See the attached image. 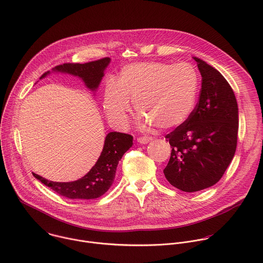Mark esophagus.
I'll return each mask as SVG.
<instances>
[{
    "mask_svg": "<svg viewBox=\"0 0 263 263\" xmlns=\"http://www.w3.org/2000/svg\"><path fill=\"white\" fill-rule=\"evenodd\" d=\"M152 140H153V137H148V136H143V137H138L137 138V141L141 144H146Z\"/></svg>",
    "mask_w": 263,
    "mask_h": 263,
    "instance_id": "esophagus-1",
    "label": "esophagus"
}]
</instances>
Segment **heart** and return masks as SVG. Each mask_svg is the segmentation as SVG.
Here are the masks:
<instances>
[{
	"mask_svg": "<svg viewBox=\"0 0 263 263\" xmlns=\"http://www.w3.org/2000/svg\"><path fill=\"white\" fill-rule=\"evenodd\" d=\"M200 78L187 62H138L123 67L117 82L107 83L103 107L118 127L128 125L131 100L143 126L170 129L184 123L194 110Z\"/></svg>",
	"mask_w": 263,
	"mask_h": 263,
	"instance_id": "b5f03b06",
	"label": "heart"
}]
</instances>
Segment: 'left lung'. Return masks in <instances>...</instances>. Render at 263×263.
<instances>
[{
	"mask_svg": "<svg viewBox=\"0 0 263 263\" xmlns=\"http://www.w3.org/2000/svg\"><path fill=\"white\" fill-rule=\"evenodd\" d=\"M202 76L199 101L189 119L166 135L172 152L164 169L176 189L194 193L217 183L237 148L239 109L224 77L204 60L194 57Z\"/></svg>",
	"mask_w": 263,
	"mask_h": 263,
	"instance_id": "1",
	"label": "left lung"
}]
</instances>
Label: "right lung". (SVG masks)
<instances>
[{"mask_svg":"<svg viewBox=\"0 0 263 263\" xmlns=\"http://www.w3.org/2000/svg\"><path fill=\"white\" fill-rule=\"evenodd\" d=\"M110 62V58L105 57L87 63H63L53 68V71L69 73L83 80L86 87L91 91H96L103 76L104 70ZM50 71L42 74L44 79ZM133 137L120 132H109L104 140L102 152L91 170L82 178L71 182H54L32 173L46 186L58 195L76 200L97 199L104 195L111 186L119 161L124 154L132 146Z\"/></svg>","mask_w":263,"mask_h":263,"instance_id":"add662e5","label":"right lung"}]
</instances>
